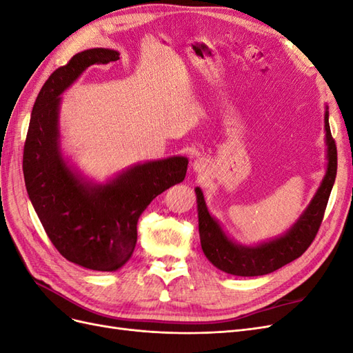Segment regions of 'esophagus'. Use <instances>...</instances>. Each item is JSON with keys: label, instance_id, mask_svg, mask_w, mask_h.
Returning <instances> with one entry per match:
<instances>
[{"label": "esophagus", "instance_id": "esophagus-1", "mask_svg": "<svg viewBox=\"0 0 353 353\" xmlns=\"http://www.w3.org/2000/svg\"><path fill=\"white\" fill-rule=\"evenodd\" d=\"M206 168V162L203 159H196L193 162V169L196 170V172H203Z\"/></svg>", "mask_w": 353, "mask_h": 353}]
</instances>
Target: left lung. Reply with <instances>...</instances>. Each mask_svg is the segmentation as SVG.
I'll return each mask as SVG.
<instances>
[{
    "instance_id": "8db88e82",
    "label": "left lung",
    "mask_w": 353,
    "mask_h": 353,
    "mask_svg": "<svg viewBox=\"0 0 353 353\" xmlns=\"http://www.w3.org/2000/svg\"><path fill=\"white\" fill-rule=\"evenodd\" d=\"M324 123L328 159L325 176L302 216L284 236L254 245V248L234 243L225 236L219 223L209 213L201 190L196 188L201 249L218 270L239 276L265 275L297 259L311 245L323 222L337 174V147L334 138L331 137L328 112H325Z\"/></svg>"
}]
</instances>
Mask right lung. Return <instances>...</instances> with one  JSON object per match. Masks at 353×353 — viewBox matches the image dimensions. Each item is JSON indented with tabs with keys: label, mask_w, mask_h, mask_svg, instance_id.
<instances>
[{
	"label": "right lung",
	"mask_w": 353,
	"mask_h": 353,
	"mask_svg": "<svg viewBox=\"0 0 353 353\" xmlns=\"http://www.w3.org/2000/svg\"><path fill=\"white\" fill-rule=\"evenodd\" d=\"M119 60V52L91 48L74 54L42 85L23 148L29 199L48 239L68 261L92 271H116L130 261L137 222L152 200L184 181L183 156L137 165L108 184L85 183L59 147L60 94L91 65Z\"/></svg>",
	"instance_id": "add662e5"
}]
</instances>
